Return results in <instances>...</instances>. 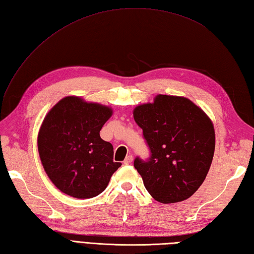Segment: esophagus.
I'll return each mask as SVG.
<instances>
[{
    "instance_id": "esophagus-1",
    "label": "esophagus",
    "mask_w": 254,
    "mask_h": 254,
    "mask_svg": "<svg viewBox=\"0 0 254 254\" xmlns=\"http://www.w3.org/2000/svg\"><path fill=\"white\" fill-rule=\"evenodd\" d=\"M132 162H133V157H132L131 154H129V155H127V157L125 159V161H123V163H125L126 165H128V164H131Z\"/></svg>"
}]
</instances>
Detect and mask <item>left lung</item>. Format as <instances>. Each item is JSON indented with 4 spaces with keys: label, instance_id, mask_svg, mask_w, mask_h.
Wrapping results in <instances>:
<instances>
[{
    "label": "left lung",
    "instance_id": "8db88e82",
    "mask_svg": "<svg viewBox=\"0 0 254 254\" xmlns=\"http://www.w3.org/2000/svg\"><path fill=\"white\" fill-rule=\"evenodd\" d=\"M133 116L151 152L148 161H134L149 194L163 204L192 196L212 162L216 134L211 119L187 97L165 94L136 106Z\"/></svg>",
    "mask_w": 254,
    "mask_h": 254
}]
</instances>
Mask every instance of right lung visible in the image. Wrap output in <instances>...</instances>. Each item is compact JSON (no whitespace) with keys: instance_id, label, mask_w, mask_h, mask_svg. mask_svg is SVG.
I'll use <instances>...</instances> for the list:
<instances>
[{"instance_id":"1","label":"right lung","mask_w":254,"mask_h":254,"mask_svg":"<svg viewBox=\"0 0 254 254\" xmlns=\"http://www.w3.org/2000/svg\"><path fill=\"white\" fill-rule=\"evenodd\" d=\"M113 108L80 96L63 97L42 122L37 148L47 176L61 192L75 198H91L106 189L121 166L114 162V148L100 131Z\"/></svg>"}]
</instances>
